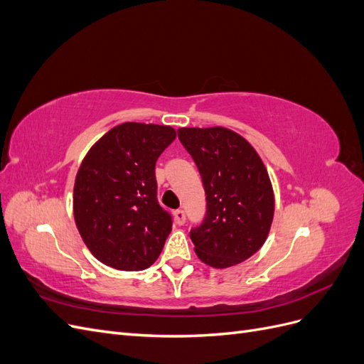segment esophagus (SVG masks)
<instances>
[{
    "label": "esophagus",
    "mask_w": 364,
    "mask_h": 364,
    "mask_svg": "<svg viewBox=\"0 0 364 364\" xmlns=\"http://www.w3.org/2000/svg\"><path fill=\"white\" fill-rule=\"evenodd\" d=\"M174 220H176V223H178L179 226H182L185 223V213L182 211V209H178V211H174Z\"/></svg>",
    "instance_id": "1"
}]
</instances>
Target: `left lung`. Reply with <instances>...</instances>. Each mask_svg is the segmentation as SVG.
Returning <instances> with one entry per match:
<instances>
[{"label": "left lung", "mask_w": 364, "mask_h": 364, "mask_svg": "<svg viewBox=\"0 0 364 364\" xmlns=\"http://www.w3.org/2000/svg\"><path fill=\"white\" fill-rule=\"evenodd\" d=\"M178 135L206 193L203 223L190 232L196 255L214 269L237 266L258 252L270 232L274 196L266 165L230 129L181 127Z\"/></svg>", "instance_id": "obj_1"}]
</instances>
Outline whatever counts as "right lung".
<instances>
[{"mask_svg": "<svg viewBox=\"0 0 364 364\" xmlns=\"http://www.w3.org/2000/svg\"><path fill=\"white\" fill-rule=\"evenodd\" d=\"M176 138L170 126L123 123L86 153L74 182L75 226L106 266L138 272L159 257L171 217L156 199L155 164Z\"/></svg>", "mask_w": 364, "mask_h": 364, "instance_id": "1", "label": "right lung"}]
</instances>
